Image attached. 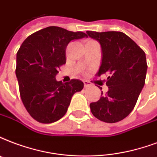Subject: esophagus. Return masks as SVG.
Masks as SVG:
<instances>
[{"instance_id":"obj_1","label":"esophagus","mask_w":157,"mask_h":157,"mask_svg":"<svg viewBox=\"0 0 157 157\" xmlns=\"http://www.w3.org/2000/svg\"><path fill=\"white\" fill-rule=\"evenodd\" d=\"M83 83H84V86H85V88H87V87H89L91 86V83L88 81H84Z\"/></svg>"}]
</instances>
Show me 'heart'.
Returning <instances> with one entry per match:
<instances>
[{
  "instance_id": "heart-1",
  "label": "heart",
  "mask_w": 157,
  "mask_h": 157,
  "mask_svg": "<svg viewBox=\"0 0 157 157\" xmlns=\"http://www.w3.org/2000/svg\"><path fill=\"white\" fill-rule=\"evenodd\" d=\"M91 42H95V41H94V40H89L87 43H91Z\"/></svg>"
}]
</instances>
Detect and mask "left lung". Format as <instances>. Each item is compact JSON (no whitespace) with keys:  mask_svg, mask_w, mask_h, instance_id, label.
<instances>
[{"mask_svg":"<svg viewBox=\"0 0 157 157\" xmlns=\"http://www.w3.org/2000/svg\"><path fill=\"white\" fill-rule=\"evenodd\" d=\"M86 33L101 45L102 63L97 76L106 74L109 87L100 100L90 103L91 113L105 123L121 121L133 109L144 86L147 70L145 52L123 32Z\"/></svg>","mask_w":157,"mask_h":157,"instance_id":"8db88e82","label":"left lung"}]
</instances>
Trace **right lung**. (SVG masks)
I'll use <instances>...</instances> for the list:
<instances>
[{"label":"right lung","instance_id":"right-lung-1","mask_svg":"<svg viewBox=\"0 0 157 157\" xmlns=\"http://www.w3.org/2000/svg\"><path fill=\"white\" fill-rule=\"evenodd\" d=\"M86 33L49 26L32 33L23 42L16 55L15 74L20 98L36 121L51 124L63 118L71 97L83 89V82L72 79L63 84L56 76L66 63V49Z\"/></svg>","mask_w":157,"mask_h":157}]
</instances>
